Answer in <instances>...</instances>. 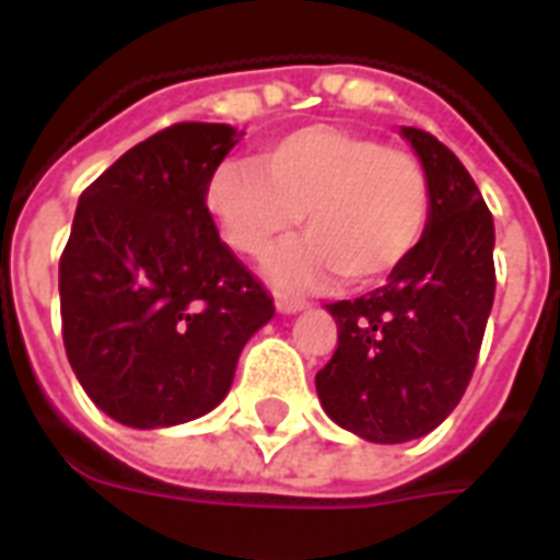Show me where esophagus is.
<instances>
[{"label":"esophagus","mask_w":560,"mask_h":560,"mask_svg":"<svg viewBox=\"0 0 560 560\" xmlns=\"http://www.w3.org/2000/svg\"><path fill=\"white\" fill-rule=\"evenodd\" d=\"M276 308H279L281 315H296V312L308 308V303L300 300V296H291V293H279V296H276Z\"/></svg>","instance_id":"obj_1"}]
</instances>
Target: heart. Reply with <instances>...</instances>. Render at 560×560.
Returning a JSON list of instances; mask_svg holds the SVG:
<instances>
[{"label": "heart", "mask_w": 560, "mask_h": 560, "mask_svg": "<svg viewBox=\"0 0 560 560\" xmlns=\"http://www.w3.org/2000/svg\"><path fill=\"white\" fill-rule=\"evenodd\" d=\"M203 207L236 255L260 260L303 219L305 240L269 260L281 288L345 276L365 288L413 255L432 215V183L408 149L341 126H305L257 149L255 164L209 173Z\"/></svg>", "instance_id": "1"}]
</instances>
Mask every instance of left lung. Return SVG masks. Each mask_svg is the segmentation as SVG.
<instances>
[{
	"label": "left lung",
	"mask_w": 560,
	"mask_h": 560,
	"mask_svg": "<svg viewBox=\"0 0 560 560\" xmlns=\"http://www.w3.org/2000/svg\"><path fill=\"white\" fill-rule=\"evenodd\" d=\"M432 183V215L384 288L329 303L336 353L315 375L324 411L372 444H405L450 417L474 375L494 300V224L465 164L401 128Z\"/></svg>",
	"instance_id": "obj_1"
}]
</instances>
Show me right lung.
Wrapping results in <instances>:
<instances>
[{"mask_svg":"<svg viewBox=\"0 0 560 560\" xmlns=\"http://www.w3.org/2000/svg\"><path fill=\"white\" fill-rule=\"evenodd\" d=\"M236 128L176 122L80 195L59 257L68 363L107 417L161 429L212 411L272 296L203 207Z\"/></svg>","mask_w":560,"mask_h":560,"instance_id":"1","label":"right lung"}]
</instances>
